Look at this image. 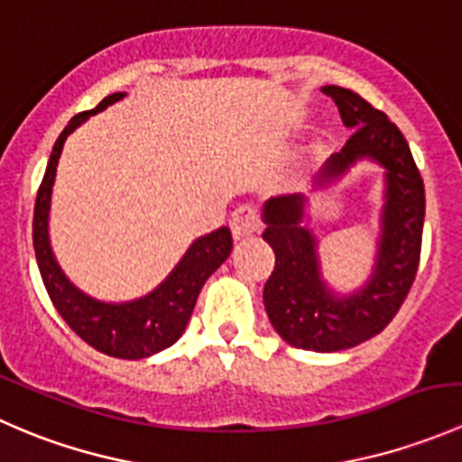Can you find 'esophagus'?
Returning a JSON list of instances; mask_svg holds the SVG:
<instances>
[{"label":"esophagus","instance_id":"esophagus-1","mask_svg":"<svg viewBox=\"0 0 462 462\" xmlns=\"http://www.w3.org/2000/svg\"><path fill=\"white\" fill-rule=\"evenodd\" d=\"M259 226H261V214L254 203H244L232 212L230 227H232V235H235L236 239L253 235V232L259 230Z\"/></svg>","mask_w":462,"mask_h":462}]
</instances>
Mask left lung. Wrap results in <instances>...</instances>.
<instances>
[{
  "mask_svg": "<svg viewBox=\"0 0 462 462\" xmlns=\"http://www.w3.org/2000/svg\"><path fill=\"white\" fill-rule=\"evenodd\" d=\"M321 91L337 105L342 123L353 129L342 152L321 170L319 183L342 176L360 158L386 170V203L377 263L369 283L351 297H335L319 277L315 236L301 226L309 199L274 197L265 203L263 239L274 250V268L263 286L270 324L291 346L333 353L353 348L386 328L416 279L425 223V183L402 132L365 100L342 87Z\"/></svg>",
  "mask_w": 462,
  "mask_h": 462,
  "instance_id": "1",
  "label": "left lung"
}]
</instances>
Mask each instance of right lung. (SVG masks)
<instances>
[{
	"label": "right lung",
	"mask_w": 462,
	"mask_h": 462,
	"mask_svg": "<svg viewBox=\"0 0 462 462\" xmlns=\"http://www.w3.org/2000/svg\"><path fill=\"white\" fill-rule=\"evenodd\" d=\"M123 97L125 93H111L96 109L73 116L71 123L55 141L44 179L37 189L35 214H32V248L46 292L69 328L105 356L141 360L171 346L183 335L203 283L232 253V232L230 227L223 226L194 241L180 263L152 295L129 304H102L78 291L64 277L49 244L51 189H53L58 158L62 153L64 141L78 125Z\"/></svg>",
	"instance_id": "add662e5"
}]
</instances>
